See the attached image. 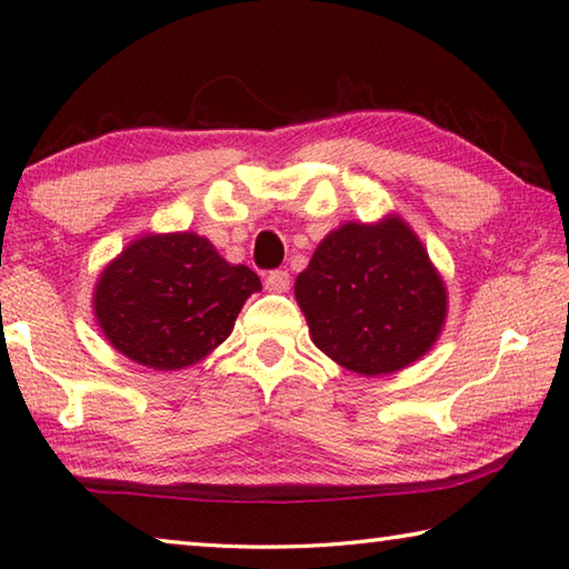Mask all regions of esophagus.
<instances>
[{
  "mask_svg": "<svg viewBox=\"0 0 569 569\" xmlns=\"http://www.w3.org/2000/svg\"><path fill=\"white\" fill-rule=\"evenodd\" d=\"M288 286H291V273H288V270H283V268L270 270V273L266 276V288H268V291L283 293V291H288Z\"/></svg>",
  "mask_w": 569,
  "mask_h": 569,
  "instance_id": "1",
  "label": "esophagus"
}]
</instances>
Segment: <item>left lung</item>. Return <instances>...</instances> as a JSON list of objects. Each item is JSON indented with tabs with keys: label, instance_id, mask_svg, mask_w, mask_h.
<instances>
[{
	"label": "left lung",
	"instance_id": "8db88e82",
	"mask_svg": "<svg viewBox=\"0 0 569 569\" xmlns=\"http://www.w3.org/2000/svg\"><path fill=\"white\" fill-rule=\"evenodd\" d=\"M296 301L313 345L367 377L426 355L446 321L443 281L400 218L329 232L296 278Z\"/></svg>",
	"mask_w": 569,
	"mask_h": 569
}]
</instances>
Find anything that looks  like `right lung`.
<instances>
[{
	"instance_id": "add662e5",
	"label": "right lung",
	"mask_w": 569,
	"mask_h": 569,
	"mask_svg": "<svg viewBox=\"0 0 569 569\" xmlns=\"http://www.w3.org/2000/svg\"><path fill=\"white\" fill-rule=\"evenodd\" d=\"M260 291L248 266H230L194 232L143 236L101 273L96 319L133 362L182 369L230 337L242 303Z\"/></svg>"
}]
</instances>
